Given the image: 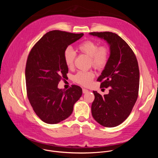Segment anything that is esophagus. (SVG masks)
<instances>
[{
    "instance_id": "esophagus-1",
    "label": "esophagus",
    "mask_w": 158,
    "mask_h": 158,
    "mask_svg": "<svg viewBox=\"0 0 158 158\" xmlns=\"http://www.w3.org/2000/svg\"><path fill=\"white\" fill-rule=\"evenodd\" d=\"M89 92V91L87 89H84V88H83L82 89V93H84V94H85V93H87Z\"/></svg>"
}]
</instances>
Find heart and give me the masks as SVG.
I'll use <instances>...</instances> for the list:
<instances>
[{"label": "heart", "mask_w": 158, "mask_h": 158, "mask_svg": "<svg viewBox=\"0 0 158 158\" xmlns=\"http://www.w3.org/2000/svg\"><path fill=\"white\" fill-rule=\"evenodd\" d=\"M77 50L82 54L90 57V63L93 67L98 70L104 69L109 60V49L105 46L99 47L97 42L87 40H85L77 46ZM64 60L68 68H72L76 57V52L70 47H67L64 51ZM94 73L93 71H80L74 77V81L84 86L91 84Z\"/></svg>", "instance_id": "obj_1"}]
</instances>
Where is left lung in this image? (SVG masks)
<instances>
[{
  "label": "left lung",
  "mask_w": 158,
  "mask_h": 158,
  "mask_svg": "<svg viewBox=\"0 0 158 158\" xmlns=\"http://www.w3.org/2000/svg\"><path fill=\"white\" fill-rule=\"evenodd\" d=\"M109 45L110 56L98 81L101 88L109 87L102 96L93 91L95 98L91 112L94 119L104 127H112L124 122L136 102L139 85V70L136 56L118 34L110 32H91Z\"/></svg>",
  "instance_id": "8db88e82"
}]
</instances>
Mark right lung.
Masks as SVG:
<instances>
[{"instance_id": "obj_1", "label": "right lung", "mask_w": 158, "mask_h": 158, "mask_svg": "<svg viewBox=\"0 0 158 158\" xmlns=\"http://www.w3.org/2000/svg\"><path fill=\"white\" fill-rule=\"evenodd\" d=\"M83 35L50 31L34 45L28 56L25 72L27 95L36 115L44 123L54 124L67 119L82 96L78 85H73L66 91L57 85L68 73L64 50Z\"/></svg>"}]
</instances>
